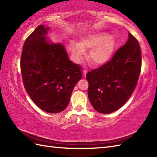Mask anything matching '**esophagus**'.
Listing matches in <instances>:
<instances>
[{"mask_svg": "<svg viewBox=\"0 0 157 157\" xmlns=\"http://www.w3.org/2000/svg\"><path fill=\"white\" fill-rule=\"evenodd\" d=\"M82 71H83V76H84V78H86V73H87V70H86V69H83Z\"/></svg>", "mask_w": 157, "mask_h": 157, "instance_id": "1", "label": "esophagus"}]
</instances>
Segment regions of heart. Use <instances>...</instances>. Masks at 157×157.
I'll return each instance as SVG.
<instances>
[{
    "label": "heart",
    "mask_w": 157,
    "mask_h": 157,
    "mask_svg": "<svg viewBox=\"0 0 157 157\" xmlns=\"http://www.w3.org/2000/svg\"><path fill=\"white\" fill-rule=\"evenodd\" d=\"M115 46V38L104 33L89 34L83 38L79 43L71 42V49L75 57L79 60L86 50L91 49L89 58L96 64H101L111 57Z\"/></svg>",
    "instance_id": "obj_1"
}]
</instances>
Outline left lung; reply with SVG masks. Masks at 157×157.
I'll return each instance as SVG.
<instances>
[{
  "label": "left lung",
  "mask_w": 157,
  "mask_h": 157,
  "mask_svg": "<svg viewBox=\"0 0 157 157\" xmlns=\"http://www.w3.org/2000/svg\"><path fill=\"white\" fill-rule=\"evenodd\" d=\"M141 67L139 44L129 33L128 40L110 61L86 74L88 98L96 111L108 114L121 108L137 85Z\"/></svg>",
  "instance_id": "8db88e82"
}]
</instances>
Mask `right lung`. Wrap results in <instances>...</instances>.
I'll return each mask as SVG.
<instances>
[{
  "label": "right lung",
  "mask_w": 157,
  "mask_h": 157,
  "mask_svg": "<svg viewBox=\"0 0 157 157\" xmlns=\"http://www.w3.org/2000/svg\"><path fill=\"white\" fill-rule=\"evenodd\" d=\"M48 29L40 25L26 38L20 65L23 85L32 101L43 111L57 113L67 106L82 73L81 67L69 59L64 46L49 42Z\"/></svg>",
  "instance_id": "right-lung-1"
}]
</instances>
